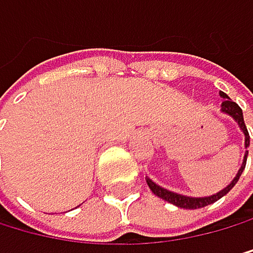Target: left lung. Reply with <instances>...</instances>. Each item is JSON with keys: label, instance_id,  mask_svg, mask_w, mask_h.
<instances>
[{"label": "left lung", "instance_id": "1", "mask_svg": "<svg viewBox=\"0 0 253 253\" xmlns=\"http://www.w3.org/2000/svg\"><path fill=\"white\" fill-rule=\"evenodd\" d=\"M220 96L223 98V103H222V106H220V111H222L223 114H226V116H230V117L238 124L239 129H241V131H243V134H244V147L247 149V147H249V144H251V137H249L247 128H246V124H244L243 111H241V107H239L236 103H233L231 99H230V96L226 95V93H223V91H220ZM247 154H249V150H246L244 158H243V165H241V168L238 169L235 179H233L225 188H222L220 192H217V193L211 195V196H187V195H180V193H176V192L168 190V188L160 187V185L155 184V182L152 180L150 177H146V182H147V185H149L150 190L154 192V195H157L158 198H162V200L168 201V203L174 204V206L182 208V209H200V208L209 206V204L215 203L217 200H220L222 196H225L226 193H228V192L231 190L233 187L236 185V182L239 180V176L243 174V171H244V168H246Z\"/></svg>", "mask_w": 253, "mask_h": 253}]
</instances>
